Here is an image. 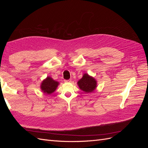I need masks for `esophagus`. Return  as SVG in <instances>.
Masks as SVG:
<instances>
[{
	"label": "esophagus",
	"instance_id": "34e87169",
	"mask_svg": "<svg viewBox=\"0 0 148 148\" xmlns=\"http://www.w3.org/2000/svg\"><path fill=\"white\" fill-rule=\"evenodd\" d=\"M71 79H65L64 82L65 83H70V82H71Z\"/></svg>",
	"mask_w": 148,
	"mask_h": 148
}]
</instances>
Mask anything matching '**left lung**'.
Wrapping results in <instances>:
<instances>
[{
	"mask_svg": "<svg viewBox=\"0 0 148 148\" xmlns=\"http://www.w3.org/2000/svg\"><path fill=\"white\" fill-rule=\"evenodd\" d=\"M78 84L82 91L86 92H91L96 88V81L88 74H84L83 78L79 79Z\"/></svg>",
	"mask_w": 148,
	"mask_h": 148,
	"instance_id": "obj_1",
	"label": "left lung"
}]
</instances>
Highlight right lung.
Returning a JSON list of instances; mask_svg holds the SVG:
<instances>
[{
	"mask_svg": "<svg viewBox=\"0 0 148 148\" xmlns=\"http://www.w3.org/2000/svg\"><path fill=\"white\" fill-rule=\"evenodd\" d=\"M59 85V83L56 82L51 77H47L46 79H44L41 84V89L42 91L48 94V95H51V93L53 92Z\"/></svg>",
	"mask_w": 148,
	"mask_h": 148,
	"instance_id": "1",
	"label": "right lung"
}]
</instances>
